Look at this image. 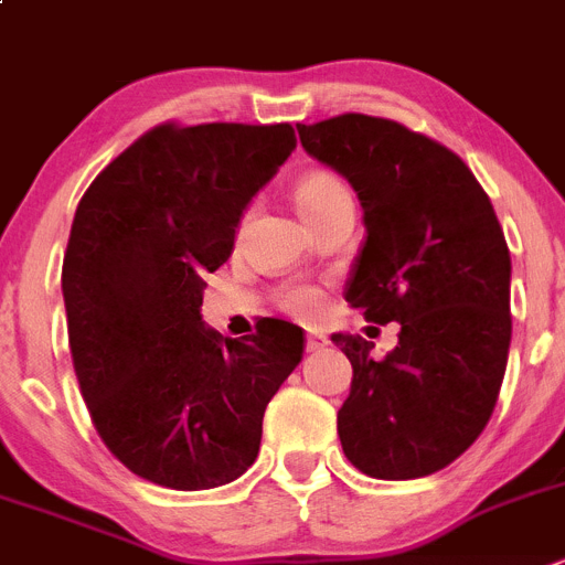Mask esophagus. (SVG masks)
Wrapping results in <instances>:
<instances>
[{"label":"esophagus","mask_w":565,"mask_h":565,"mask_svg":"<svg viewBox=\"0 0 565 565\" xmlns=\"http://www.w3.org/2000/svg\"><path fill=\"white\" fill-rule=\"evenodd\" d=\"M305 347H308V353H317V350H324V347H328V339H324L322 333H313V330H310V333L305 335Z\"/></svg>","instance_id":"esophagus-1"}]
</instances>
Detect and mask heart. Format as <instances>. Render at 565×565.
<instances>
[{
  "mask_svg": "<svg viewBox=\"0 0 565 565\" xmlns=\"http://www.w3.org/2000/svg\"><path fill=\"white\" fill-rule=\"evenodd\" d=\"M344 184L335 179L333 173H322V170H313V173L302 175L297 181V188H294V199H297L299 212L310 210V206H319L322 201H328L330 195L341 193ZM286 310H291L294 317H302V319H313L322 310V297L319 291L313 288H294V291L286 294L282 299Z\"/></svg>",
  "mask_w": 565,
  "mask_h": 565,
  "instance_id": "b5f03b06",
  "label": "heart"
}]
</instances>
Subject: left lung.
<instances>
[{"label": "left lung", "mask_w": 565, "mask_h": 565, "mask_svg": "<svg viewBox=\"0 0 565 565\" xmlns=\"http://www.w3.org/2000/svg\"><path fill=\"white\" fill-rule=\"evenodd\" d=\"M297 131L364 210L344 299L401 324L384 359L361 335H330L353 364L341 448L375 479L437 473L484 431L504 381L512 266L493 204L457 153L395 120L341 114Z\"/></svg>", "instance_id": "8db88e82"}]
</instances>
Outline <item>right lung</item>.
Returning a JSON list of instances; mask_svg holds the SVG:
<instances>
[{
	"instance_id": "1",
	"label": "right lung",
	"mask_w": 565,
	"mask_h": 565,
	"mask_svg": "<svg viewBox=\"0 0 565 565\" xmlns=\"http://www.w3.org/2000/svg\"><path fill=\"white\" fill-rule=\"evenodd\" d=\"M294 148L286 122L159 126L77 204L61 274L72 364L108 451L148 482H235L260 451L268 401L302 361L291 322L268 319L243 341L201 322L204 277Z\"/></svg>"
}]
</instances>
